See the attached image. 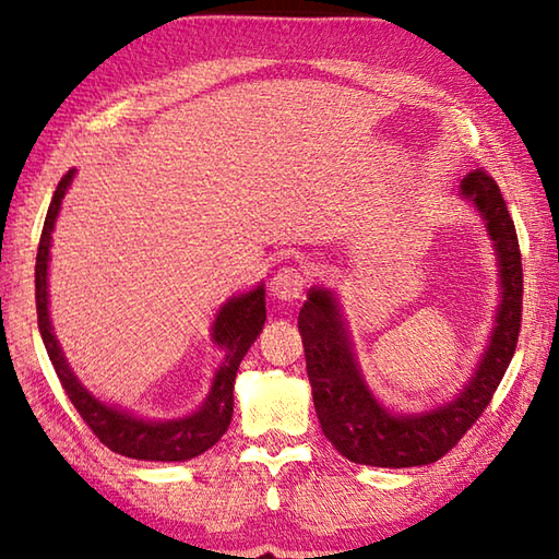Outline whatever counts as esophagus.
I'll return each instance as SVG.
<instances>
[{"label":"esophagus","instance_id":"obj_1","mask_svg":"<svg viewBox=\"0 0 559 559\" xmlns=\"http://www.w3.org/2000/svg\"><path fill=\"white\" fill-rule=\"evenodd\" d=\"M302 288H306V273H302L298 266L281 269L276 276H273V281H271L273 296L281 298V300H296V298H300Z\"/></svg>","mask_w":559,"mask_h":559}]
</instances>
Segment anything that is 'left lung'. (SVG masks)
<instances>
[{"label": "left lung", "instance_id": "8db88e82", "mask_svg": "<svg viewBox=\"0 0 559 559\" xmlns=\"http://www.w3.org/2000/svg\"><path fill=\"white\" fill-rule=\"evenodd\" d=\"M461 194L478 206L490 239L496 241L503 300L476 377L451 404L416 416L386 412L377 404L357 370L333 293L313 288L302 302L298 328L320 427L349 461L365 466L409 468L447 456L486 412L513 359L523 320V261L513 216L508 214L496 179L484 167L471 169L461 179Z\"/></svg>", "mask_w": 559, "mask_h": 559}]
</instances>
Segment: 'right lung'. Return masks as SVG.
Listing matches in <instances>:
<instances>
[{"mask_svg": "<svg viewBox=\"0 0 559 559\" xmlns=\"http://www.w3.org/2000/svg\"><path fill=\"white\" fill-rule=\"evenodd\" d=\"M73 179V169L61 177L56 187L53 200L46 212L44 231L36 251V316H39V333L44 337L46 353L53 365L63 392L69 394L75 412L88 424V429L96 433L100 443H106L110 451L128 459L140 461H187L212 449L219 441L231 424L234 414V380L239 370L246 349L259 337L263 323H266V290L259 286L246 296L231 298L222 308L219 318L214 323V340L226 349L222 370L214 377V386L206 396L204 406L197 414L177 421H145L128 412H118L116 406L100 404L96 396L83 390L73 372L66 365L49 320V293H46V269H49V246L56 214L61 210V200Z\"/></svg>", "mask_w": 559, "mask_h": 559, "instance_id": "obj_1", "label": "right lung"}]
</instances>
